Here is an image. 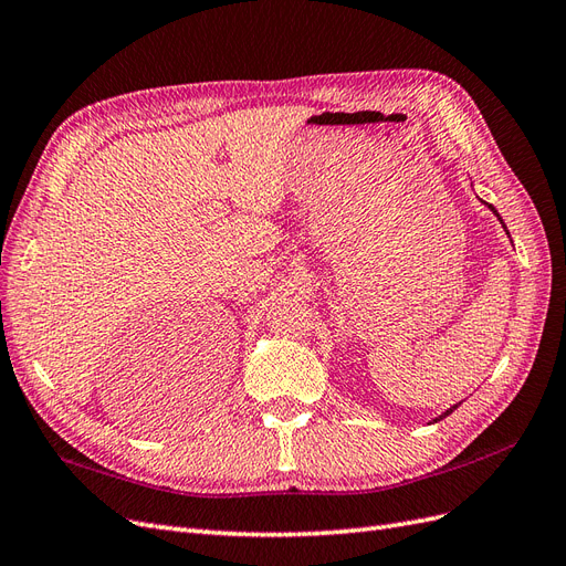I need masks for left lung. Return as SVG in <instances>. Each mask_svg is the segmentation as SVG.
Returning a JSON list of instances; mask_svg holds the SVG:
<instances>
[{
    "label": "left lung",
    "instance_id": "obj_1",
    "mask_svg": "<svg viewBox=\"0 0 566 566\" xmlns=\"http://www.w3.org/2000/svg\"><path fill=\"white\" fill-rule=\"evenodd\" d=\"M489 208H491V212H493V214H495V217H499V219H501V214H499V212H495V208H493V205H489ZM501 224H503V219H501ZM503 229H505V224H503ZM505 231H507V229H505ZM455 408H458V403H455V406H451V408H449V410H447V413H441V416H439V418H434V422H437V420H443V418H447V416H451V413H453V410H455Z\"/></svg>",
    "mask_w": 566,
    "mask_h": 566
}]
</instances>
